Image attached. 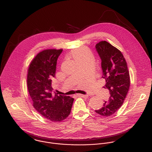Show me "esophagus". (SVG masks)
Listing matches in <instances>:
<instances>
[{"instance_id": "34e87169", "label": "esophagus", "mask_w": 152, "mask_h": 152, "mask_svg": "<svg viewBox=\"0 0 152 152\" xmlns=\"http://www.w3.org/2000/svg\"><path fill=\"white\" fill-rule=\"evenodd\" d=\"M77 96H80V97H83V98H87L88 96V95H83V94H77Z\"/></svg>"}]
</instances>
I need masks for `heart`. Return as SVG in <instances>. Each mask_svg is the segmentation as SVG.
I'll return each mask as SVG.
<instances>
[{"mask_svg": "<svg viewBox=\"0 0 152 152\" xmlns=\"http://www.w3.org/2000/svg\"><path fill=\"white\" fill-rule=\"evenodd\" d=\"M86 54V51L83 49H77L72 52V57L74 59H75L78 56L84 55Z\"/></svg>", "mask_w": 152, "mask_h": 152, "instance_id": "obj_1", "label": "heart"}]
</instances>
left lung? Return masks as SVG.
Returning <instances> with one entry per match:
<instances>
[{
  "label": "left lung",
  "mask_w": 152,
  "mask_h": 152,
  "mask_svg": "<svg viewBox=\"0 0 152 152\" xmlns=\"http://www.w3.org/2000/svg\"><path fill=\"white\" fill-rule=\"evenodd\" d=\"M101 59L102 78L106 81L105 88L108 89L110 97L103 107L95 110L102 116L115 113L124 104L130 87V76L126 61L120 50L106 41L95 45Z\"/></svg>",
  "instance_id": "obj_1"
}]
</instances>
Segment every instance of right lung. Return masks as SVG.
Masks as SVG:
<instances>
[{"label":"right lung","instance_id":"1","mask_svg":"<svg viewBox=\"0 0 152 152\" xmlns=\"http://www.w3.org/2000/svg\"><path fill=\"white\" fill-rule=\"evenodd\" d=\"M63 49H47L39 53L31 61L27 72L28 93L36 110L45 118L58 122L70 114L74 98L53 94L58 57Z\"/></svg>","mask_w":152,"mask_h":152}]
</instances>
